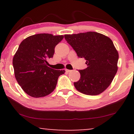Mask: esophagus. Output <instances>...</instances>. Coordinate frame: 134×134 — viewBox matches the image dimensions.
<instances>
[{
  "label": "esophagus",
  "instance_id": "1",
  "mask_svg": "<svg viewBox=\"0 0 134 134\" xmlns=\"http://www.w3.org/2000/svg\"><path fill=\"white\" fill-rule=\"evenodd\" d=\"M66 72H71V71H72V70H70V69H66Z\"/></svg>",
  "mask_w": 134,
  "mask_h": 134
}]
</instances>
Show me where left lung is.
<instances>
[{
    "mask_svg": "<svg viewBox=\"0 0 134 134\" xmlns=\"http://www.w3.org/2000/svg\"><path fill=\"white\" fill-rule=\"evenodd\" d=\"M65 38L87 68L79 70L80 78L74 85L87 95L99 94L110 85L118 71V52L108 36L95 32L65 35Z\"/></svg>",
    "mask_w": 134,
    "mask_h": 134,
    "instance_id": "obj_1",
    "label": "left lung"
}]
</instances>
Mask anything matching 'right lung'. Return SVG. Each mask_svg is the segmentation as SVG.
I'll list each match as a JSON object with an SVG mask.
<instances>
[{"label": "right lung", "instance_id": "add662e5", "mask_svg": "<svg viewBox=\"0 0 134 134\" xmlns=\"http://www.w3.org/2000/svg\"><path fill=\"white\" fill-rule=\"evenodd\" d=\"M63 35L39 34L30 36L20 44L13 58L14 76L22 89L29 96L41 98L51 94L65 70L47 66L56 45Z\"/></svg>", "mask_w": 134, "mask_h": 134}]
</instances>
